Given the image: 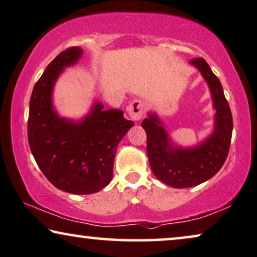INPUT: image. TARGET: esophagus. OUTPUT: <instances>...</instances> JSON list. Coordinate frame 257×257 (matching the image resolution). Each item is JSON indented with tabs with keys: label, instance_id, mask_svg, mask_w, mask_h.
I'll use <instances>...</instances> for the list:
<instances>
[{
	"label": "esophagus",
	"instance_id": "1",
	"mask_svg": "<svg viewBox=\"0 0 257 257\" xmlns=\"http://www.w3.org/2000/svg\"><path fill=\"white\" fill-rule=\"evenodd\" d=\"M143 110H145V103L140 100L133 101L132 103L128 105V108H126L129 117H131L133 121H139V119H141L143 116Z\"/></svg>",
	"mask_w": 257,
	"mask_h": 257
}]
</instances>
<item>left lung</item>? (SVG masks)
I'll use <instances>...</instances> for the list:
<instances>
[{
  "label": "left lung",
  "mask_w": 257,
  "mask_h": 257,
  "mask_svg": "<svg viewBox=\"0 0 257 257\" xmlns=\"http://www.w3.org/2000/svg\"><path fill=\"white\" fill-rule=\"evenodd\" d=\"M189 64L200 71L209 88L215 110L210 134L193 146L183 147L172 139L157 112L148 111V117L142 121L152 172L173 188L195 187L211 179L225 162L232 134L231 111L220 80L203 59Z\"/></svg>",
  "instance_id": "obj_1"
}]
</instances>
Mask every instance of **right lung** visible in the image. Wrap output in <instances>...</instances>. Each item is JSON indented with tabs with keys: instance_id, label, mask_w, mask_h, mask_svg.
Returning <instances> with one entry per match:
<instances>
[{
	"instance_id": "right-lung-1",
	"label": "right lung",
	"mask_w": 257,
	"mask_h": 257,
	"mask_svg": "<svg viewBox=\"0 0 257 257\" xmlns=\"http://www.w3.org/2000/svg\"><path fill=\"white\" fill-rule=\"evenodd\" d=\"M82 55L80 47H71L46 68L33 89L28 118L29 147L41 172L57 189L76 195L97 193L110 183L116 148L134 125L123 110H104L98 100L81 118L59 114L55 84Z\"/></svg>"
}]
</instances>
